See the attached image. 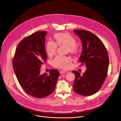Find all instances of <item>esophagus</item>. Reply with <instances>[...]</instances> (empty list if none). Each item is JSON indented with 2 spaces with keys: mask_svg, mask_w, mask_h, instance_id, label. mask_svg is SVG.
I'll return each mask as SVG.
<instances>
[{
  "mask_svg": "<svg viewBox=\"0 0 121 121\" xmlns=\"http://www.w3.org/2000/svg\"><path fill=\"white\" fill-rule=\"evenodd\" d=\"M67 72L65 71H64V70H61L60 71V73L61 74H65V73H66Z\"/></svg>",
  "mask_w": 121,
  "mask_h": 121,
  "instance_id": "1",
  "label": "esophagus"
}]
</instances>
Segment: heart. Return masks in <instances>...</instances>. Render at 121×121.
Returning a JSON list of instances; mask_svg holds the SVG:
<instances>
[{
  "instance_id": "obj_1",
  "label": "heart",
  "mask_w": 121,
  "mask_h": 121,
  "mask_svg": "<svg viewBox=\"0 0 121 121\" xmlns=\"http://www.w3.org/2000/svg\"><path fill=\"white\" fill-rule=\"evenodd\" d=\"M56 43L50 40L46 43L45 50L47 55L53 56L56 52L57 45H67V50L70 53L76 54L79 51V47L76 43L75 38L68 33H58L54 35ZM71 62V59L67 56H57L52 62L53 65L55 67L61 69H67Z\"/></svg>"
}]
</instances>
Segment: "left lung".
Segmentation results:
<instances>
[{
	"label": "left lung",
	"mask_w": 121,
	"mask_h": 121,
	"mask_svg": "<svg viewBox=\"0 0 121 121\" xmlns=\"http://www.w3.org/2000/svg\"><path fill=\"white\" fill-rule=\"evenodd\" d=\"M80 37L82 51L79 62L87 67L83 75L77 71L73 90L77 93L90 96L96 93L101 87L108 73L109 59L107 49L102 41L92 32L81 30H74Z\"/></svg>",
	"instance_id": "1"
}]
</instances>
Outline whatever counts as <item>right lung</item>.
Returning <instances> with one entry per match:
<instances>
[{
    "label": "right lung",
    "mask_w": 121,
    "mask_h": 121,
    "mask_svg": "<svg viewBox=\"0 0 121 121\" xmlns=\"http://www.w3.org/2000/svg\"><path fill=\"white\" fill-rule=\"evenodd\" d=\"M46 31H39L23 39L18 44L12 61L14 72L20 85L29 95L43 98L55 90L60 73L55 69L49 74H40L42 65L46 62Z\"/></svg>",
    "instance_id": "obj_1"
}]
</instances>
